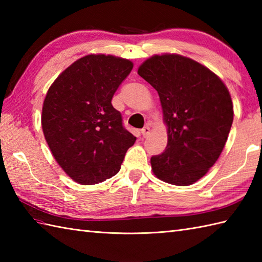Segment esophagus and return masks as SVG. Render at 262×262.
Wrapping results in <instances>:
<instances>
[{"label":"esophagus","mask_w":262,"mask_h":262,"mask_svg":"<svg viewBox=\"0 0 262 262\" xmlns=\"http://www.w3.org/2000/svg\"><path fill=\"white\" fill-rule=\"evenodd\" d=\"M141 133H142L143 137H146V136L149 135V133H151V128H149L148 126H145V127H144L143 129L141 130Z\"/></svg>","instance_id":"34e87169"}]
</instances>
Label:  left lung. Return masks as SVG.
Masks as SVG:
<instances>
[{"instance_id": "8db88e82", "label": "left lung", "mask_w": 262, "mask_h": 262, "mask_svg": "<svg viewBox=\"0 0 262 262\" xmlns=\"http://www.w3.org/2000/svg\"><path fill=\"white\" fill-rule=\"evenodd\" d=\"M137 73L158 91L168 127L164 152L151 158L153 173L171 185H192L225 146L233 122L230 92L206 66L177 54L154 55Z\"/></svg>"}]
</instances>
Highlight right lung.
<instances>
[{
    "label": "right lung",
    "mask_w": 262,
    "mask_h": 262,
    "mask_svg": "<svg viewBox=\"0 0 262 262\" xmlns=\"http://www.w3.org/2000/svg\"><path fill=\"white\" fill-rule=\"evenodd\" d=\"M130 60L86 55L59 74L43 100L41 126L53 157L75 182L96 185L118 173L136 137L111 100Z\"/></svg>",
    "instance_id": "1"
}]
</instances>
